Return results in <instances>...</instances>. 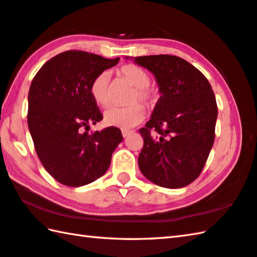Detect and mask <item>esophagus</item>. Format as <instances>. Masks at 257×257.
Masks as SVG:
<instances>
[{"label":"esophagus","instance_id":"1","mask_svg":"<svg viewBox=\"0 0 257 257\" xmlns=\"http://www.w3.org/2000/svg\"><path fill=\"white\" fill-rule=\"evenodd\" d=\"M130 134H132V132H130V130H122V136H123V138H127Z\"/></svg>","mask_w":257,"mask_h":257}]
</instances>
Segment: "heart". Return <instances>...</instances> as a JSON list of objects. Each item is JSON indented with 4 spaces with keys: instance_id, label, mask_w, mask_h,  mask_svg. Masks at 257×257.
Here are the masks:
<instances>
[{
    "instance_id": "obj_1",
    "label": "heart",
    "mask_w": 257,
    "mask_h": 257,
    "mask_svg": "<svg viewBox=\"0 0 257 257\" xmlns=\"http://www.w3.org/2000/svg\"><path fill=\"white\" fill-rule=\"evenodd\" d=\"M120 77L135 87L130 102L135 103L138 100L147 107H154L158 100V93L154 89L149 88L150 79L149 73L145 69L136 64H124L118 70ZM109 75L101 73L95 77L90 85V93H91L94 102L101 107H108L111 102L109 91ZM145 117V110L139 103L125 108H110L104 112L103 122L108 127L120 128L127 130L135 127L143 121Z\"/></svg>"
}]
</instances>
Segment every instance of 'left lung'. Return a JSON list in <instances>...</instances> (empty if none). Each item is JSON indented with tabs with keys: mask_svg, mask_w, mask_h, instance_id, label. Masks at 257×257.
Masks as SVG:
<instances>
[{
	"mask_svg": "<svg viewBox=\"0 0 257 257\" xmlns=\"http://www.w3.org/2000/svg\"><path fill=\"white\" fill-rule=\"evenodd\" d=\"M133 59L154 74L162 94L150 120L139 129L144 138L140 172L162 187H185L202 173L213 147L217 119L213 89L199 70L179 57Z\"/></svg>",
	"mask_w": 257,
	"mask_h": 257,
	"instance_id": "obj_1",
	"label": "left lung"
}]
</instances>
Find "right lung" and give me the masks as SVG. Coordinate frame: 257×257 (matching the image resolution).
Masks as SVG:
<instances>
[{
  "label": "right lung",
  "mask_w": 257,
  "mask_h": 257,
  "mask_svg": "<svg viewBox=\"0 0 257 257\" xmlns=\"http://www.w3.org/2000/svg\"><path fill=\"white\" fill-rule=\"evenodd\" d=\"M119 60L65 51L45 62L32 80L28 125L35 152L45 170L65 186L80 187L101 177L122 142L118 128L83 130L102 119L90 85Z\"/></svg>",
  "instance_id": "1"
}]
</instances>
